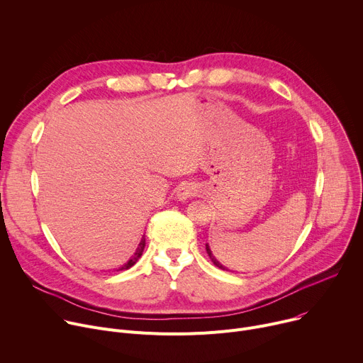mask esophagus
I'll use <instances>...</instances> for the list:
<instances>
[{
    "label": "esophagus",
    "instance_id": "obj_1",
    "mask_svg": "<svg viewBox=\"0 0 363 363\" xmlns=\"http://www.w3.org/2000/svg\"><path fill=\"white\" fill-rule=\"evenodd\" d=\"M196 193H197V189H196L194 184H191V183H184L183 186L179 187L176 196H177V200H180V202H186L187 199L193 197Z\"/></svg>",
    "mask_w": 363,
    "mask_h": 363
}]
</instances>
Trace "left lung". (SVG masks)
Returning <instances> with one entry per match:
<instances>
[{
    "mask_svg": "<svg viewBox=\"0 0 363 363\" xmlns=\"http://www.w3.org/2000/svg\"><path fill=\"white\" fill-rule=\"evenodd\" d=\"M206 251H208V254H209V258L212 259V262L218 267V268H220V269H226L228 271V268L226 267H223L218 259H216V257L212 254V250H211V247H209V244H206Z\"/></svg>",
    "mask_w": 363,
    "mask_h": 363,
    "instance_id": "8db88e82",
    "label": "left lung"
}]
</instances>
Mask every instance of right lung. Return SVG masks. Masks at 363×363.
Here are the masks:
<instances>
[{
	"mask_svg": "<svg viewBox=\"0 0 363 363\" xmlns=\"http://www.w3.org/2000/svg\"><path fill=\"white\" fill-rule=\"evenodd\" d=\"M144 248H145V235H143V238H141V240H140V244H138V247H137V250H135V252H134V255L124 264V265H121L116 271H125V269H130L138 259H140V257L143 255V251H144Z\"/></svg>",
	"mask_w": 363,
	"mask_h": 363,
	"instance_id": "obj_1",
	"label": "right lung"
}]
</instances>
